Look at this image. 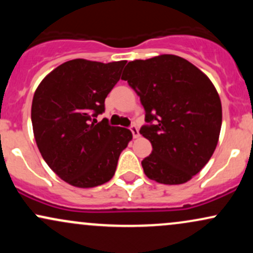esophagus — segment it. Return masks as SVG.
<instances>
[{"instance_id": "obj_1", "label": "esophagus", "mask_w": 253, "mask_h": 253, "mask_svg": "<svg viewBox=\"0 0 253 253\" xmlns=\"http://www.w3.org/2000/svg\"><path fill=\"white\" fill-rule=\"evenodd\" d=\"M129 129H130V132H132V134H133V138H138L139 135V129H138V127L135 126V125H132V126L129 127Z\"/></svg>"}]
</instances>
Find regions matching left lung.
I'll use <instances>...</instances> for the list:
<instances>
[{"mask_svg": "<svg viewBox=\"0 0 253 253\" xmlns=\"http://www.w3.org/2000/svg\"><path fill=\"white\" fill-rule=\"evenodd\" d=\"M121 78L145 109L140 134L152 144L141 162L145 175L163 184L188 182L208 163L219 140L222 109L213 83L173 54L129 62Z\"/></svg>", "mask_w": 253, "mask_h": 253, "instance_id": "obj_1", "label": "left lung"}]
</instances>
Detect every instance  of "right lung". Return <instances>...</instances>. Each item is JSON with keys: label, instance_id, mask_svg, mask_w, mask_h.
<instances>
[{"label": "right lung", "instance_id": "add662e5", "mask_svg": "<svg viewBox=\"0 0 253 253\" xmlns=\"http://www.w3.org/2000/svg\"><path fill=\"white\" fill-rule=\"evenodd\" d=\"M125 64L69 60L34 92L31 117L38 149L48 167L74 187L108 182L132 139L129 129L110 126L107 119L96 120Z\"/></svg>", "mask_w": 253, "mask_h": 253}]
</instances>
